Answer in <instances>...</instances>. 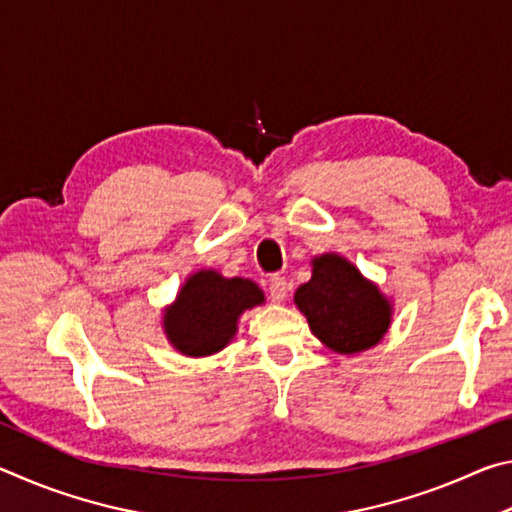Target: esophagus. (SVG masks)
I'll return each mask as SVG.
<instances>
[{
	"mask_svg": "<svg viewBox=\"0 0 512 512\" xmlns=\"http://www.w3.org/2000/svg\"><path fill=\"white\" fill-rule=\"evenodd\" d=\"M287 280H284V275H271V280H268V296H271L273 302H282L287 298Z\"/></svg>",
	"mask_w": 512,
	"mask_h": 512,
	"instance_id": "34e87169",
	"label": "esophagus"
}]
</instances>
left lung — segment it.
I'll return each mask as SVG.
<instances>
[{"label":"left lung","mask_w":512,"mask_h":512,"mask_svg":"<svg viewBox=\"0 0 512 512\" xmlns=\"http://www.w3.org/2000/svg\"><path fill=\"white\" fill-rule=\"evenodd\" d=\"M296 305L314 336L341 354L377 345L391 323L388 300L339 255L314 259L311 280L296 291Z\"/></svg>","instance_id":"1"}]
</instances>
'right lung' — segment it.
Instances as JSON below:
<instances>
[{"instance_id":"obj_1","label":"right lung","mask_w":512,"mask_h":512,"mask_svg":"<svg viewBox=\"0 0 512 512\" xmlns=\"http://www.w3.org/2000/svg\"><path fill=\"white\" fill-rule=\"evenodd\" d=\"M264 293L255 282L214 271L192 275L164 314V332L173 348L187 357H205L228 345L237 332V318L262 305Z\"/></svg>"}]
</instances>
